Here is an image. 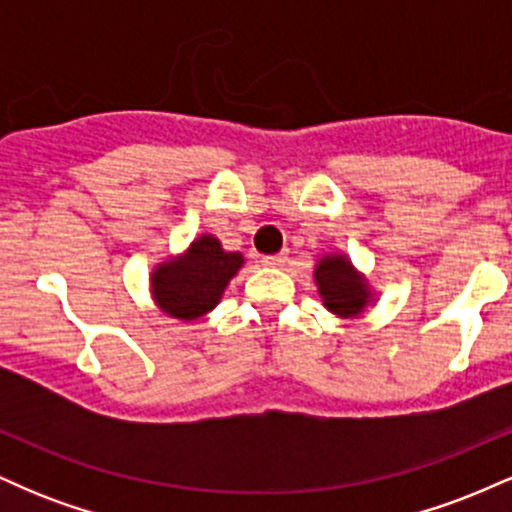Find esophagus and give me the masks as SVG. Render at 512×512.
<instances>
[{
  "label": "esophagus",
  "mask_w": 512,
  "mask_h": 512,
  "mask_svg": "<svg viewBox=\"0 0 512 512\" xmlns=\"http://www.w3.org/2000/svg\"><path fill=\"white\" fill-rule=\"evenodd\" d=\"M286 262H289V255H286V252H279V255L262 257V264H264V267H284Z\"/></svg>",
  "instance_id": "1"
}]
</instances>
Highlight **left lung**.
Instances as JSON below:
<instances>
[{
	"instance_id": "left-lung-1",
	"label": "left lung",
	"mask_w": 512,
	"mask_h": 512,
	"mask_svg": "<svg viewBox=\"0 0 512 512\" xmlns=\"http://www.w3.org/2000/svg\"><path fill=\"white\" fill-rule=\"evenodd\" d=\"M315 284L322 305L337 317H358L375 301L368 279L346 255L332 252L315 264Z\"/></svg>"
}]
</instances>
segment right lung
<instances>
[{"mask_svg": "<svg viewBox=\"0 0 512 512\" xmlns=\"http://www.w3.org/2000/svg\"><path fill=\"white\" fill-rule=\"evenodd\" d=\"M243 262L240 252L223 250L219 238L204 233L185 252L156 264L149 279L151 298L161 313L175 320H199L219 305Z\"/></svg>", "mask_w": 512, "mask_h": 512, "instance_id": "right-lung-1", "label": "right lung"}]
</instances>
